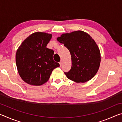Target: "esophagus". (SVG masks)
I'll return each instance as SVG.
<instances>
[{
    "instance_id": "obj_1",
    "label": "esophagus",
    "mask_w": 122,
    "mask_h": 122,
    "mask_svg": "<svg viewBox=\"0 0 122 122\" xmlns=\"http://www.w3.org/2000/svg\"><path fill=\"white\" fill-rule=\"evenodd\" d=\"M59 63H60V66H62V61H60L59 62Z\"/></svg>"
}]
</instances>
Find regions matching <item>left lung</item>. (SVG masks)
Segmentation results:
<instances>
[{
	"instance_id": "1",
	"label": "left lung",
	"mask_w": 122,
	"mask_h": 122,
	"mask_svg": "<svg viewBox=\"0 0 122 122\" xmlns=\"http://www.w3.org/2000/svg\"><path fill=\"white\" fill-rule=\"evenodd\" d=\"M57 40L64 44L71 55V69L64 72L67 78L76 83H84L94 77L100 67L101 53L89 34L77 30L62 34Z\"/></svg>"
}]
</instances>
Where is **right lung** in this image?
I'll list each match as a JSON object with an SVG mask.
<instances>
[{
  "label": "right lung",
  "mask_w": 122,
  "mask_h": 122,
  "mask_svg": "<svg viewBox=\"0 0 122 122\" xmlns=\"http://www.w3.org/2000/svg\"><path fill=\"white\" fill-rule=\"evenodd\" d=\"M51 34L36 32L27 37L18 48L15 62L23 81L33 86H41L48 81L59 63L54 61V51L47 48Z\"/></svg>",
  "instance_id": "add662e5"
}]
</instances>
